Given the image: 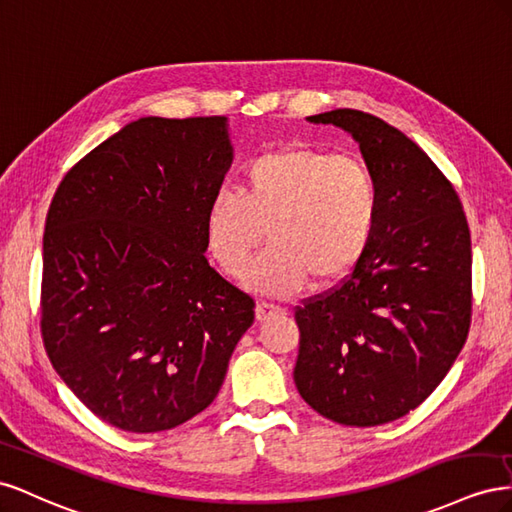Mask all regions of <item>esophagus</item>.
Instances as JSON below:
<instances>
[{"instance_id": "obj_1", "label": "esophagus", "mask_w": 512, "mask_h": 512, "mask_svg": "<svg viewBox=\"0 0 512 512\" xmlns=\"http://www.w3.org/2000/svg\"><path fill=\"white\" fill-rule=\"evenodd\" d=\"M285 309L283 306H276V304H270V302H259L257 304V321H266L274 315H283Z\"/></svg>"}]
</instances>
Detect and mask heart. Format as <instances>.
<instances>
[{
    "instance_id": "obj_1",
    "label": "heart",
    "mask_w": 512,
    "mask_h": 512,
    "mask_svg": "<svg viewBox=\"0 0 512 512\" xmlns=\"http://www.w3.org/2000/svg\"><path fill=\"white\" fill-rule=\"evenodd\" d=\"M379 221V188L356 154L283 148L253 158L242 188L218 191L206 212V242L221 270L238 279L261 238L270 240L248 274L268 296H291L339 281L367 253Z\"/></svg>"
}]
</instances>
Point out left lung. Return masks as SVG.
I'll return each instance as SVG.
<instances>
[{
    "label": "left lung",
    "mask_w": 512,
    "mask_h": 512,
    "mask_svg": "<svg viewBox=\"0 0 512 512\" xmlns=\"http://www.w3.org/2000/svg\"><path fill=\"white\" fill-rule=\"evenodd\" d=\"M309 120L360 143L379 188V221L352 274L296 306L294 382L328 420L384 425L416 410L465 345L470 227L455 186L401 130L356 109Z\"/></svg>",
    "instance_id": "8db88e82"
}]
</instances>
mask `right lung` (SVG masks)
Listing matches in <instances>:
<instances>
[{"label": "right lung", "mask_w": 512, "mask_h": 512, "mask_svg": "<svg viewBox=\"0 0 512 512\" xmlns=\"http://www.w3.org/2000/svg\"><path fill=\"white\" fill-rule=\"evenodd\" d=\"M231 165L227 120L141 118L57 186L42 238L40 334L87 410L130 433L180 427L216 399L255 300L206 259Z\"/></svg>", "instance_id": "add662e5"}]
</instances>
